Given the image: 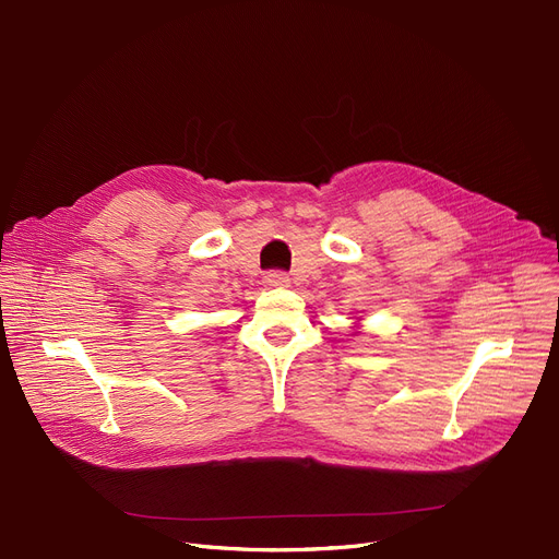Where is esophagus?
<instances>
[{
  "instance_id": "esophagus-1",
  "label": "esophagus",
  "mask_w": 559,
  "mask_h": 559,
  "mask_svg": "<svg viewBox=\"0 0 559 559\" xmlns=\"http://www.w3.org/2000/svg\"><path fill=\"white\" fill-rule=\"evenodd\" d=\"M264 285L270 287H289V276L285 272H270L264 276Z\"/></svg>"
}]
</instances>
